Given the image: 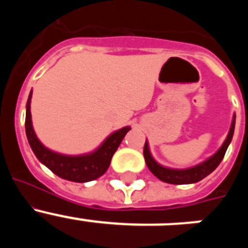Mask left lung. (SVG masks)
Masks as SVG:
<instances>
[{"instance_id": "8db88e82", "label": "left lung", "mask_w": 248, "mask_h": 248, "mask_svg": "<svg viewBox=\"0 0 248 248\" xmlns=\"http://www.w3.org/2000/svg\"><path fill=\"white\" fill-rule=\"evenodd\" d=\"M235 123H236V114H233V119L231 123V128L229 130L227 138L225 139L221 148L215 153L209 159L202 161V163L198 164V165L192 166V168L187 169H170L166 166L160 165L159 163L155 161V159L151 156V153L149 150V144L145 141L144 145V157H145V163L148 165L149 170H150L159 180L164 181L168 184H175V185H185V184H194L198 181L202 180L203 177L211 174L215 169L220 165L222 161L225 153H226L227 148H229L230 143H231L232 137H233V131H235Z\"/></svg>"}]
</instances>
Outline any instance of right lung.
Wrapping results in <instances>:
<instances>
[{
    "label": "right lung",
    "instance_id": "add662e5",
    "mask_svg": "<svg viewBox=\"0 0 248 248\" xmlns=\"http://www.w3.org/2000/svg\"><path fill=\"white\" fill-rule=\"evenodd\" d=\"M31 99H32V91L28 95L27 104H26V135L31 149L33 150L37 159L43 165L47 166L57 176L74 183H88L95 180L108 170L114 153L119 148L123 138L130 130V126H124L119 130L114 131L93 153L76 155V156L59 154L46 148L37 138L31 118Z\"/></svg>",
    "mask_w": 248,
    "mask_h": 248
}]
</instances>
